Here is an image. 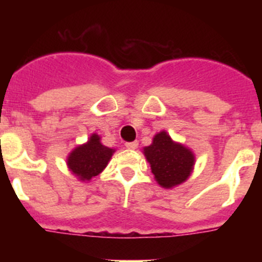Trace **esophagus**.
Masks as SVG:
<instances>
[{
	"mask_svg": "<svg viewBox=\"0 0 262 262\" xmlns=\"http://www.w3.org/2000/svg\"><path fill=\"white\" fill-rule=\"evenodd\" d=\"M139 145V142L138 140H135V142H127L126 143V147L128 148V149H136Z\"/></svg>",
	"mask_w": 262,
	"mask_h": 262,
	"instance_id": "1",
	"label": "esophagus"
}]
</instances>
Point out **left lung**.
I'll return each instance as SVG.
<instances>
[{"label":"left lung","mask_w":262,"mask_h":262,"mask_svg":"<svg viewBox=\"0 0 262 262\" xmlns=\"http://www.w3.org/2000/svg\"><path fill=\"white\" fill-rule=\"evenodd\" d=\"M144 155L156 181L163 187L182 184L193 170L194 155L190 149L173 142L164 131L155 136L149 147L144 148Z\"/></svg>","instance_id":"left-lung-1"}]
</instances>
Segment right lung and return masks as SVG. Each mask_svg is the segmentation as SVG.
I'll return each mask as SVG.
<instances>
[{
  "label": "right lung",
  "mask_w": 262,
  "mask_h": 262,
  "mask_svg": "<svg viewBox=\"0 0 262 262\" xmlns=\"http://www.w3.org/2000/svg\"><path fill=\"white\" fill-rule=\"evenodd\" d=\"M113 152L114 149L101 144L99 136L93 134L86 144L72 151L68 157V166L80 180L89 181L106 168Z\"/></svg>",
  "instance_id": "right-lung-1"
}]
</instances>
